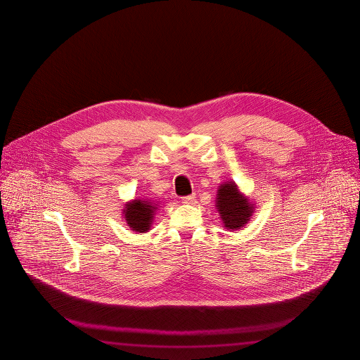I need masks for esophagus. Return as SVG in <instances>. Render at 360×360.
<instances>
[{
    "mask_svg": "<svg viewBox=\"0 0 360 360\" xmlns=\"http://www.w3.org/2000/svg\"><path fill=\"white\" fill-rule=\"evenodd\" d=\"M194 200H195V195H194V194H193V195H186L181 198V202H183V204H193Z\"/></svg>",
    "mask_w": 360,
    "mask_h": 360,
    "instance_id": "esophagus-1",
    "label": "esophagus"
}]
</instances>
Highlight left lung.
<instances>
[{
  "label": "left lung",
  "instance_id": "left-lung-1",
  "mask_svg": "<svg viewBox=\"0 0 360 360\" xmlns=\"http://www.w3.org/2000/svg\"><path fill=\"white\" fill-rule=\"evenodd\" d=\"M215 201V207L226 231L240 229L250 221L255 210V205L239 191L234 181L220 185Z\"/></svg>",
  "mask_w": 360,
  "mask_h": 360
}]
</instances>
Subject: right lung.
Wrapping results in <instances>:
<instances>
[{
	"instance_id": "obj_1",
	"label": "right lung",
	"mask_w": 360,
	"mask_h": 360,
	"mask_svg": "<svg viewBox=\"0 0 360 360\" xmlns=\"http://www.w3.org/2000/svg\"><path fill=\"white\" fill-rule=\"evenodd\" d=\"M159 205L153 200L134 199L124 204L123 218L127 221L131 231L137 233H146L153 224V217Z\"/></svg>"
}]
</instances>
